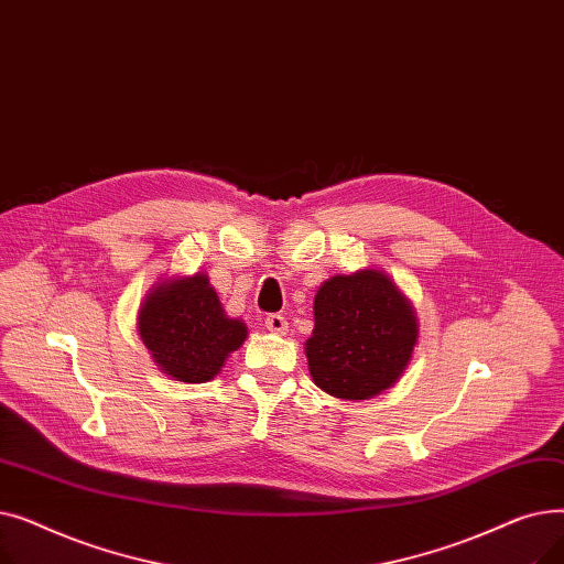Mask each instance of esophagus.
Segmentation results:
<instances>
[{
	"label": "esophagus",
	"mask_w": 564,
	"mask_h": 564,
	"mask_svg": "<svg viewBox=\"0 0 564 564\" xmlns=\"http://www.w3.org/2000/svg\"><path fill=\"white\" fill-rule=\"evenodd\" d=\"M264 327L270 329L272 334H276V336H285L288 334V319L283 315H279V313H272V315L264 317Z\"/></svg>",
	"instance_id": "obj_1"
}]
</instances>
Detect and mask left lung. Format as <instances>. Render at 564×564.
Returning <instances> with one entry per match:
<instances>
[{
	"instance_id": "left-lung-1",
	"label": "left lung",
	"mask_w": 564,
	"mask_h": 564,
	"mask_svg": "<svg viewBox=\"0 0 564 564\" xmlns=\"http://www.w3.org/2000/svg\"><path fill=\"white\" fill-rule=\"evenodd\" d=\"M306 359L315 387L340 400H370L391 389L419 343V317L381 270L336 274L313 302Z\"/></svg>"
}]
</instances>
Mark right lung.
<instances>
[{
    "instance_id": "right-lung-1",
    "label": "right lung",
    "mask_w": 564,
    "mask_h": 564,
    "mask_svg": "<svg viewBox=\"0 0 564 564\" xmlns=\"http://www.w3.org/2000/svg\"><path fill=\"white\" fill-rule=\"evenodd\" d=\"M137 329L153 364L171 379L205 383L247 340V324L226 315L205 272L169 276L148 290Z\"/></svg>"
}]
</instances>
